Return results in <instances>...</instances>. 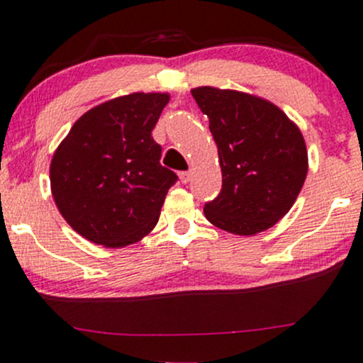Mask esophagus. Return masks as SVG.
<instances>
[{
  "label": "esophagus",
  "mask_w": 363,
  "mask_h": 363,
  "mask_svg": "<svg viewBox=\"0 0 363 363\" xmlns=\"http://www.w3.org/2000/svg\"><path fill=\"white\" fill-rule=\"evenodd\" d=\"M179 179H181L182 184H188V182L193 179V170H186V172L179 174Z\"/></svg>",
  "instance_id": "1"
}]
</instances>
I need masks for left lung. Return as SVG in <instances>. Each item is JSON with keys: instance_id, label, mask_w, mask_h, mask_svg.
Here are the masks:
<instances>
[{"instance_id": "obj_1", "label": "left lung", "mask_w": 363, "mask_h": 363, "mask_svg": "<svg viewBox=\"0 0 363 363\" xmlns=\"http://www.w3.org/2000/svg\"><path fill=\"white\" fill-rule=\"evenodd\" d=\"M210 121L222 189L203 212L218 229L255 236L291 210L308 172L301 130L279 106L255 94L201 86L191 89Z\"/></svg>"}]
</instances>
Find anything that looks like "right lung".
I'll return each instance as SVG.
<instances>
[{
	"label": "right lung",
	"instance_id": "1",
	"mask_svg": "<svg viewBox=\"0 0 363 363\" xmlns=\"http://www.w3.org/2000/svg\"><path fill=\"white\" fill-rule=\"evenodd\" d=\"M167 93H130L87 110L55 150L51 194L75 233L106 248L143 240L177 175L151 138Z\"/></svg>",
	"mask_w": 363,
	"mask_h": 363
}]
</instances>
